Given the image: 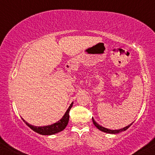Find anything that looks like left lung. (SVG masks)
I'll return each mask as SVG.
<instances>
[{
	"label": "left lung",
	"mask_w": 155,
	"mask_h": 155,
	"mask_svg": "<svg viewBox=\"0 0 155 155\" xmlns=\"http://www.w3.org/2000/svg\"><path fill=\"white\" fill-rule=\"evenodd\" d=\"M92 121H93V124H94V126H95L99 130H100V131H101L105 132V133L113 134H118V133H120V132H121V131H126V130H127L128 128L131 126L132 124H133V123H132V124H131L130 125H128V126H126V127H124V128H120V129H118V130H110V129H108V128H106L105 127H103V126H100V125H99L97 123L96 121L94 120V118H92Z\"/></svg>",
	"instance_id": "8db88e82"
}]
</instances>
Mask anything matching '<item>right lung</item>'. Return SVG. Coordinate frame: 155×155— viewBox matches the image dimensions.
I'll list each match as a JSON object with an SVG mask.
<instances>
[{"mask_svg":"<svg viewBox=\"0 0 155 155\" xmlns=\"http://www.w3.org/2000/svg\"><path fill=\"white\" fill-rule=\"evenodd\" d=\"M73 103H74V102H72V103L71 104L69 107L68 108L66 113H65L64 115H63L61 120H58L56 123H55V124L49 125V126H35L28 124L27 121L24 120L23 118H22V120H23L24 122L25 123L31 130L37 132V133L42 134V135H53V134H57L60 131H63V130H64V128L66 127V126L68 125V120H69V111L71 108L72 107Z\"/></svg>","mask_w":155,"mask_h":155,"instance_id":"obj_1","label":"right lung"}]
</instances>
